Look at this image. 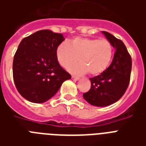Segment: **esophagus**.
Segmentation results:
<instances>
[{
	"label": "esophagus",
	"mask_w": 146,
	"mask_h": 146,
	"mask_svg": "<svg viewBox=\"0 0 146 146\" xmlns=\"http://www.w3.org/2000/svg\"><path fill=\"white\" fill-rule=\"evenodd\" d=\"M72 80H75V81H77V80H80V78L77 77V76H72Z\"/></svg>",
	"instance_id": "1"
}]
</instances>
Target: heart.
I'll return each instance as SVG.
<instances>
[{"label":"heart","mask_w":146,"mask_h":146,"mask_svg":"<svg viewBox=\"0 0 146 146\" xmlns=\"http://www.w3.org/2000/svg\"><path fill=\"white\" fill-rule=\"evenodd\" d=\"M113 49L106 39L77 37L70 43L62 42L57 48L56 55L59 64L69 68L79 59L80 64L71 67L70 71L75 74L88 73L96 76L103 73L111 64Z\"/></svg>","instance_id":"1"}]
</instances>
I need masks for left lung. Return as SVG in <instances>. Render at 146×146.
Returning <instances> with one entry per match:
<instances>
[{"label": "left lung", "instance_id": "1", "mask_svg": "<svg viewBox=\"0 0 146 146\" xmlns=\"http://www.w3.org/2000/svg\"><path fill=\"white\" fill-rule=\"evenodd\" d=\"M116 51L111 65L100 75L90 78L91 89L83 94L90 104L105 107L123 96L130 80L132 59L123 42L104 31L102 32Z\"/></svg>", "mask_w": 146, "mask_h": 146}]
</instances>
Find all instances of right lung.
I'll return each instance as SVG.
<instances>
[{"instance_id":"1","label":"right lung","mask_w":146,"mask_h":146,"mask_svg":"<svg viewBox=\"0 0 146 146\" xmlns=\"http://www.w3.org/2000/svg\"><path fill=\"white\" fill-rule=\"evenodd\" d=\"M64 38L48 29L38 31L19 43L13 63L15 86L24 98L43 103L57 93L71 76L58 63L56 50Z\"/></svg>"}]
</instances>
